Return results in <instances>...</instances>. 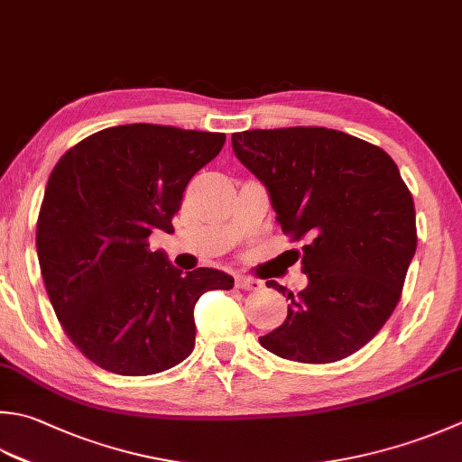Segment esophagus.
Here are the masks:
<instances>
[{"label":"esophagus","instance_id":"esophagus-1","mask_svg":"<svg viewBox=\"0 0 462 462\" xmlns=\"http://www.w3.org/2000/svg\"><path fill=\"white\" fill-rule=\"evenodd\" d=\"M236 288H242V291H260L262 282L258 278H250V276H236Z\"/></svg>","mask_w":462,"mask_h":462}]
</instances>
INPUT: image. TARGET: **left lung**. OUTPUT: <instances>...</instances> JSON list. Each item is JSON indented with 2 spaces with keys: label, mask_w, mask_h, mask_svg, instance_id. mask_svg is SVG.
<instances>
[{
  "label": "left lung",
  "mask_w": 462,
  "mask_h": 462,
  "mask_svg": "<svg viewBox=\"0 0 462 462\" xmlns=\"http://www.w3.org/2000/svg\"><path fill=\"white\" fill-rule=\"evenodd\" d=\"M236 158L266 186L276 222L302 246L309 284L260 345L296 363L355 355L401 300L417 250L414 202L384 150L328 128L232 134ZM298 254V252H296Z\"/></svg>",
  "instance_id": "left-lung-1"
}]
</instances>
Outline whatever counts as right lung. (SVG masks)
Wrapping results in <instances>:
<instances>
[{
	"instance_id": "add662e5",
	"label": "right lung",
	"mask_w": 462,
	"mask_h": 462,
	"mask_svg": "<svg viewBox=\"0 0 462 462\" xmlns=\"http://www.w3.org/2000/svg\"><path fill=\"white\" fill-rule=\"evenodd\" d=\"M224 142L220 132L114 125L51 170L35 230L42 278L61 328L94 365L124 376L180 365L194 348L198 298L234 286L222 270L182 274L148 244Z\"/></svg>"
}]
</instances>
